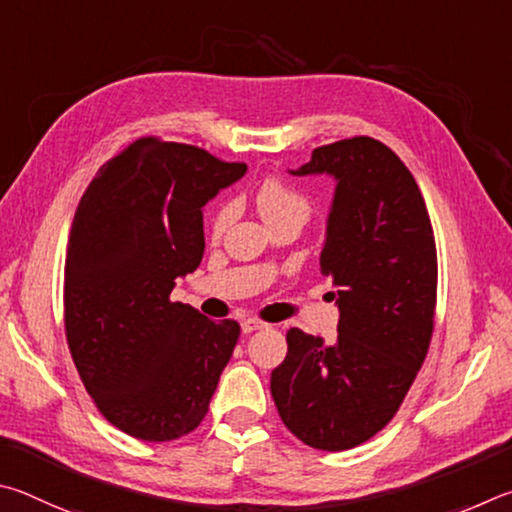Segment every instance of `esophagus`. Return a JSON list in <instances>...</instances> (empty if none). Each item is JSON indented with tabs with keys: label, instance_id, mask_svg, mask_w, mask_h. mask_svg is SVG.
Masks as SVG:
<instances>
[{
	"label": "esophagus",
	"instance_id": "1",
	"mask_svg": "<svg viewBox=\"0 0 512 512\" xmlns=\"http://www.w3.org/2000/svg\"><path fill=\"white\" fill-rule=\"evenodd\" d=\"M240 328H242V333H245V335H251V333H256V330L267 328V324H263V321H258V319H245L240 324Z\"/></svg>",
	"mask_w": 512,
	"mask_h": 512
}]
</instances>
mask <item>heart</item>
I'll return each mask as SVG.
<instances>
[{"label": "heart", "instance_id": "obj_1", "mask_svg": "<svg viewBox=\"0 0 512 512\" xmlns=\"http://www.w3.org/2000/svg\"><path fill=\"white\" fill-rule=\"evenodd\" d=\"M254 202L265 224H272L276 220H285V218L306 220L310 215L308 197L299 193L297 188H292L290 184H285L283 179H265V182L258 186ZM231 218H233L231 204H222L220 209L213 213L211 233L215 238L222 236L224 229L229 227Z\"/></svg>", "mask_w": 512, "mask_h": 512}]
</instances>
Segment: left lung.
I'll return each mask as SVG.
<instances>
[{
    "label": "left lung",
    "instance_id": "obj_1",
    "mask_svg": "<svg viewBox=\"0 0 512 512\" xmlns=\"http://www.w3.org/2000/svg\"><path fill=\"white\" fill-rule=\"evenodd\" d=\"M290 175H328L335 195L319 267L335 285L337 337L288 330L272 398L290 432L315 450L362 445L396 416L434 330L436 245L416 179L371 137L312 152Z\"/></svg>",
    "mask_w": 512,
    "mask_h": 512
}]
</instances>
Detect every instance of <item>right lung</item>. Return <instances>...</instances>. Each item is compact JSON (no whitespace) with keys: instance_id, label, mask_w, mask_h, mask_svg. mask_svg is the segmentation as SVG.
<instances>
[{"instance_id":"right-lung-1","label":"right lung","mask_w":512,"mask_h":512,"mask_svg":"<svg viewBox=\"0 0 512 512\" xmlns=\"http://www.w3.org/2000/svg\"><path fill=\"white\" fill-rule=\"evenodd\" d=\"M247 173L186 143L139 139L101 166L71 222L67 344L114 427L150 443L202 423L240 326L170 301L204 256V204Z\"/></svg>"}]
</instances>
